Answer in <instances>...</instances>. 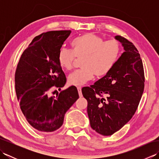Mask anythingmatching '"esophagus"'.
<instances>
[{"label": "esophagus", "instance_id": "obj_1", "mask_svg": "<svg viewBox=\"0 0 159 159\" xmlns=\"http://www.w3.org/2000/svg\"><path fill=\"white\" fill-rule=\"evenodd\" d=\"M77 89H78V92H79V96L80 98L83 97V94H82V92H81V87H77Z\"/></svg>", "mask_w": 159, "mask_h": 159}]
</instances>
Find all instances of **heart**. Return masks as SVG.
<instances>
[{
	"mask_svg": "<svg viewBox=\"0 0 159 159\" xmlns=\"http://www.w3.org/2000/svg\"><path fill=\"white\" fill-rule=\"evenodd\" d=\"M72 51L61 48L58 53V62L66 70H70L75 59L83 57V68L71 73L68 82L74 86H82L92 80L94 74L97 76L106 75L113 68L119 58L120 44L116 39L104 42L100 36L86 33L77 37L71 42Z\"/></svg>",
	"mask_w": 159,
	"mask_h": 159,
	"instance_id": "heart-1",
	"label": "heart"
}]
</instances>
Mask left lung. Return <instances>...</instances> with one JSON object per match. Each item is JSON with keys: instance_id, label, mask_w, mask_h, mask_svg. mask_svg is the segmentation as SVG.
Segmentation results:
<instances>
[{"instance_id": "1", "label": "left lung", "mask_w": 159, "mask_h": 159, "mask_svg": "<svg viewBox=\"0 0 159 159\" xmlns=\"http://www.w3.org/2000/svg\"><path fill=\"white\" fill-rule=\"evenodd\" d=\"M115 39L124 52L109 73L91 87L82 89L91 127L104 136L112 135L130 121L144 89L143 66L137 49L123 37Z\"/></svg>"}]
</instances>
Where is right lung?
Instances as JSON below:
<instances>
[{
  "instance_id": "obj_1",
  "label": "right lung",
  "mask_w": 159,
  "mask_h": 159,
  "mask_svg": "<svg viewBox=\"0 0 159 159\" xmlns=\"http://www.w3.org/2000/svg\"><path fill=\"white\" fill-rule=\"evenodd\" d=\"M71 31L43 33L23 52L15 74V88L26 120L40 132H53L62 126L66 113L79 98L75 86L49 96L52 87H63L66 78L57 59Z\"/></svg>"
}]
</instances>
